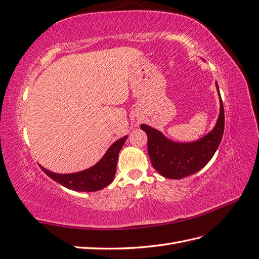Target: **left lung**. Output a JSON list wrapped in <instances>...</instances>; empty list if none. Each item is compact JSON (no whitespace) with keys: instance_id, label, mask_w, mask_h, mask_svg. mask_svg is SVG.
I'll return each mask as SVG.
<instances>
[{"instance_id":"1","label":"left lung","mask_w":259,"mask_h":259,"mask_svg":"<svg viewBox=\"0 0 259 259\" xmlns=\"http://www.w3.org/2000/svg\"><path fill=\"white\" fill-rule=\"evenodd\" d=\"M215 86L220 101L219 116L214 128L202 138L192 143H179L167 138L153 126L140 125L148 137V155L151 164L161 176L181 180L193 175L203 168L215 154L225 130L224 105L217 82Z\"/></svg>"}]
</instances>
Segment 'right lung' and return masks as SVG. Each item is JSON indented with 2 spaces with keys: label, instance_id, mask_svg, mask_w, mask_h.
Returning a JSON list of instances; mask_svg holds the SVG:
<instances>
[{
  "label": "right lung",
  "instance_id": "right-lung-1",
  "mask_svg": "<svg viewBox=\"0 0 259 259\" xmlns=\"http://www.w3.org/2000/svg\"><path fill=\"white\" fill-rule=\"evenodd\" d=\"M126 138H128V136H124L123 138L116 140L109 147L102 158L88 169L76 171V173L59 174L45 168L41 165L39 166L46 175L60 185L65 186L66 189L76 192L100 191L112 183L116 170L119 153Z\"/></svg>",
  "mask_w": 259,
  "mask_h": 259
}]
</instances>
